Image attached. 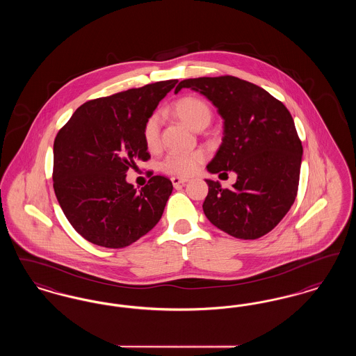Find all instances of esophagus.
I'll list each match as a JSON object with an SVG mask.
<instances>
[{
    "label": "esophagus",
    "instance_id": "esophagus-1",
    "mask_svg": "<svg viewBox=\"0 0 356 356\" xmlns=\"http://www.w3.org/2000/svg\"><path fill=\"white\" fill-rule=\"evenodd\" d=\"M170 181H172V184H173L175 188H177V186H186V183H188V179L175 176V177H172V179H170Z\"/></svg>",
    "mask_w": 356,
    "mask_h": 356
}]
</instances>
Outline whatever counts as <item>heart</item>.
I'll return each mask as SVG.
<instances>
[{
  "mask_svg": "<svg viewBox=\"0 0 356 356\" xmlns=\"http://www.w3.org/2000/svg\"><path fill=\"white\" fill-rule=\"evenodd\" d=\"M173 113L184 121L195 131H202L205 128L211 118L212 112L207 102L196 97H183L173 104ZM160 129H161V118L156 112L145 120L143 127V137L148 148H156L160 143ZM205 160V153L202 151L186 153H170L161 161V170L170 175L177 176H189L195 173L199 165Z\"/></svg>",
  "mask_w": 356,
  "mask_h": 356,
  "instance_id": "b5f03b06",
  "label": "heart"
}]
</instances>
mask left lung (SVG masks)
I'll return each mask as SVG.
<instances>
[{
	"mask_svg": "<svg viewBox=\"0 0 356 356\" xmlns=\"http://www.w3.org/2000/svg\"><path fill=\"white\" fill-rule=\"evenodd\" d=\"M183 88L202 93L224 120L220 147L207 170L237 175L231 189L205 180L207 219L237 238L264 236L298 193L303 147L291 113L263 88L234 76L183 80L175 93Z\"/></svg>",
	"mask_w": 356,
	"mask_h": 356,
	"instance_id": "obj_1",
	"label": "left lung"
}]
</instances>
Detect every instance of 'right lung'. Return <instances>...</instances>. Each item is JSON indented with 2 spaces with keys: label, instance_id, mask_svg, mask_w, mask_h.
Segmentation results:
<instances>
[{
  "label": "right lung",
  "instance_id": "right-lung-1",
  "mask_svg": "<svg viewBox=\"0 0 356 356\" xmlns=\"http://www.w3.org/2000/svg\"><path fill=\"white\" fill-rule=\"evenodd\" d=\"M177 80L85 102L53 144V188L72 227L105 248L131 245L161 219L172 193L164 176L137 191L127 170L151 156L143 127Z\"/></svg>",
  "mask_w": 356,
  "mask_h": 356
}]
</instances>
